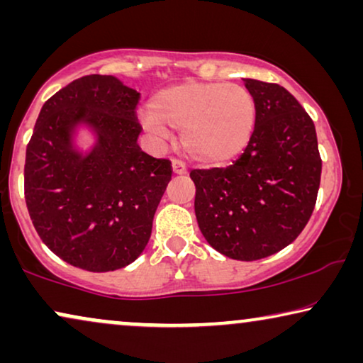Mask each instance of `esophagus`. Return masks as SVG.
<instances>
[{
  "instance_id": "34e87169",
  "label": "esophagus",
  "mask_w": 363,
  "mask_h": 363,
  "mask_svg": "<svg viewBox=\"0 0 363 363\" xmlns=\"http://www.w3.org/2000/svg\"><path fill=\"white\" fill-rule=\"evenodd\" d=\"M172 170H173V173H175V175H185L186 167H185V163L180 162V160H173L172 162Z\"/></svg>"
}]
</instances>
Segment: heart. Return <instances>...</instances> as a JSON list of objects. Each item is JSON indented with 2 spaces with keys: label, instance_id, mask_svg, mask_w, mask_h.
<instances>
[{
  "label": "heart",
  "instance_id": "obj_1",
  "mask_svg": "<svg viewBox=\"0 0 363 363\" xmlns=\"http://www.w3.org/2000/svg\"><path fill=\"white\" fill-rule=\"evenodd\" d=\"M140 113L152 135L182 130L183 150L203 165H221L250 145L257 121L256 99L240 84L183 82L162 89Z\"/></svg>",
  "mask_w": 363,
  "mask_h": 363
}]
</instances>
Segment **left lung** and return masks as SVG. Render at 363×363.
<instances>
[{
  "label": "left lung",
  "instance_id": "left-lung-1",
  "mask_svg": "<svg viewBox=\"0 0 363 363\" xmlns=\"http://www.w3.org/2000/svg\"><path fill=\"white\" fill-rule=\"evenodd\" d=\"M256 99L250 145L226 168L193 170L195 215L218 252L256 261L291 245L314 211L322 160L315 127L279 84L245 79Z\"/></svg>",
  "mask_w": 363,
  "mask_h": 363
}]
</instances>
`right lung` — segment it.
I'll return each mask as SVG.
<instances>
[{"label":"right lung","instance_id":"obj_1","mask_svg":"<svg viewBox=\"0 0 363 363\" xmlns=\"http://www.w3.org/2000/svg\"><path fill=\"white\" fill-rule=\"evenodd\" d=\"M140 92L113 76L76 79L44 104L26 148L24 196L54 255L91 272L125 267L145 250L170 162L140 150ZM84 128L94 138L82 151Z\"/></svg>","mask_w":363,"mask_h":363}]
</instances>
